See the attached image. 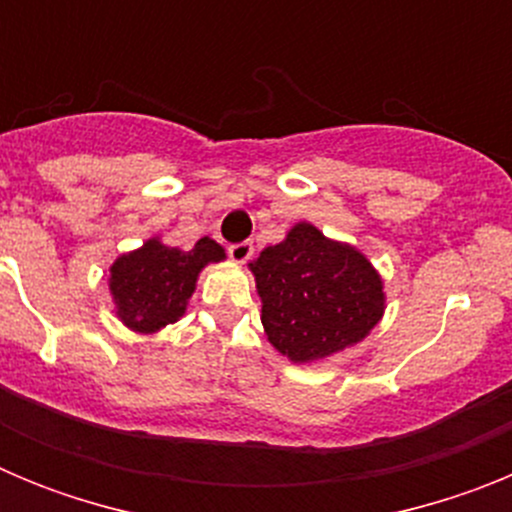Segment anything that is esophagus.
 Returning a JSON list of instances; mask_svg holds the SVG:
<instances>
[{
  "label": "esophagus",
  "mask_w": 512,
  "mask_h": 512,
  "mask_svg": "<svg viewBox=\"0 0 512 512\" xmlns=\"http://www.w3.org/2000/svg\"><path fill=\"white\" fill-rule=\"evenodd\" d=\"M228 253H230V259H233V261H238V264H246V261L253 256V243L251 241L230 243Z\"/></svg>",
  "instance_id": "esophagus-1"
}]
</instances>
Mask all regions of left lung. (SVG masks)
Here are the masks:
<instances>
[{
  "instance_id": "obj_1",
  "label": "left lung",
  "mask_w": 512,
  "mask_h": 512,
  "mask_svg": "<svg viewBox=\"0 0 512 512\" xmlns=\"http://www.w3.org/2000/svg\"><path fill=\"white\" fill-rule=\"evenodd\" d=\"M251 271L266 336L292 361L325 359L354 346L382 318V279L372 264L310 223L264 248Z\"/></svg>"
}]
</instances>
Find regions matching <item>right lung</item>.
<instances>
[{
  "mask_svg": "<svg viewBox=\"0 0 512 512\" xmlns=\"http://www.w3.org/2000/svg\"><path fill=\"white\" fill-rule=\"evenodd\" d=\"M225 259L223 246L200 238L189 251L146 241L143 248L120 256L110 269V289L117 315L138 333H153L184 315L202 266Z\"/></svg>",
  "mask_w": 512,
  "mask_h": 512,
  "instance_id": "obj_1",
  "label": "right lung"
}]
</instances>
